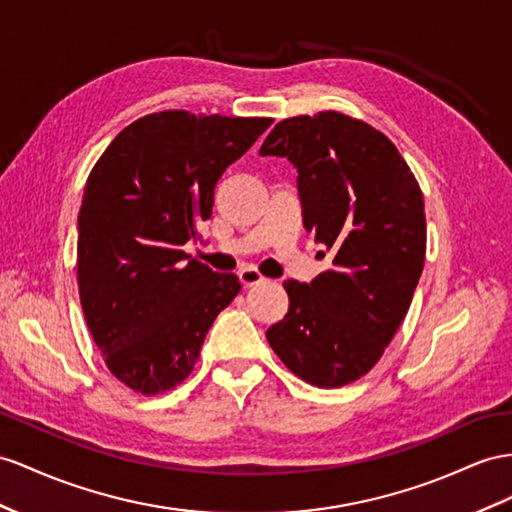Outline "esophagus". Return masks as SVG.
Listing matches in <instances>:
<instances>
[{
  "mask_svg": "<svg viewBox=\"0 0 512 512\" xmlns=\"http://www.w3.org/2000/svg\"><path fill=\"white\" fill-rule=\"evenodd\" d=\"M238 277H240V281H242V285H246V287H251V285H259V283H264L266 281V277L264 274H261L257 268H242L240 272H238Z\"/></svg>",
  "mask_w": 512,
  "mask_h": 512,
  "instance_id": "34e87169",
  "label": "esophagus"
}]
</instances>
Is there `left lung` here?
I'll use <instances>...</instances> for the list:
<instances>
[{
	"label": "left lung",
	"instance_id": "8db88e82",
	"mask_svg": "<svg viewBox=\"0 0 512 512\" xmlns=\"http://www.w3.org/2000/svg\"><path fill=\"white\" fill-rule=\"evenodd\" d=\"M259 153L298 168L305 227L333 255L311 285L283 283L290 309L268 344L313 387L355 383L383 357L422 277V190L383 131L335 110L283 119Z\"/></svg>",
	"mask_w": 512,
	"mask_h": 512
}]
</instances>
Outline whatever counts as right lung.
<instances>
[{"instance_id": "add662e5", "label": "right lung", "mask_w": 512, "mask_h": 512, "mask_svg": "<svg viewBox=\"0 0 512 512\" xmlns=\"http://www.w3.org/2000/svg\"><path fill=\"white\" fill-rule=\"evenodd\" d=\"M266 116L164 110L127 125L90 170L77 216V285L108 370L142 396L181 385L240 292L183 244L201 240L216 181L270 127Z\"/></svg>"}]
</instances>
